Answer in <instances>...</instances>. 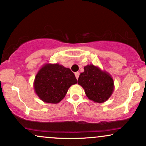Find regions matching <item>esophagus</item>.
<instances>
[{
    "instance_id": "34e87169",
    "label": "esophagus",
    "mask_w": 146,
    "mask_h": 146,
    "mask_svg": "<svg viewBox=\"0 0 146 146\" xmlns=\"http://www.w3.org/2000/svg\"><path fill=\"white\" fill-rule=\"evenodd\" d=\"M75 78H76L77 80L79 78V75H80V73L79 72H76V73H75Z\"/></svg>"
}]
</instances>
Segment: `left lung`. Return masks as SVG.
<instances>
[{"label": "left lung", "instance_id": "1", "mask_svg": "<svg viewBox=\"0 0 146 146\" xmlns=\"http://www.w3.org/2000/svg\"><path fill=\"white\" fill-rule=\"evenodd\" d=\"M78 78V84L84 88L86 95L95 103H104L114 90L113 80L110 73L99 66L88 64Z\"/></svg>", "mask_w": 146, "mask_h": 146}]
</instances>
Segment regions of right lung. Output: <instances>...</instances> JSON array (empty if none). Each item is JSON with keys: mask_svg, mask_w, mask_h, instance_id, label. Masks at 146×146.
I'll list each match as a JSON object with an SVG mask.
<instances>
[{"mask_svg": "<svg viewBox=\"0 0 146 146\" xmlns=\"http://www.w3.org/2000/svg\"><path fill=\"white\" fill-rule=\"evenodd\" d=\"M77 83L78 80L70 68L58 63H46L36 73L33 86L41 101L56 104L64 99L68 89Z\"/></svg>", "mask_w": 146, "mask_h": 146, "instance_id": "add662e5", "label": "right lung"}]
</instances>
